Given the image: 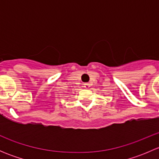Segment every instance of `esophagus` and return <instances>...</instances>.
Wrapping results in <instances>:
<instances>
[{"label": "esophagus", "instance_id": "34e87169", "mask_svg": "<svg viewBox=\"0 0 159 159\" xmlns=\"http://www.w3.org/2000/svg\"><path fill=\"white\" fill-rule=\"evenodd\" d=\"M84 88L85 89H89L90 88V84L89 83H84Z\"/></svg>", "mask_w": 159, "mask_h": 159}]
</instances>
